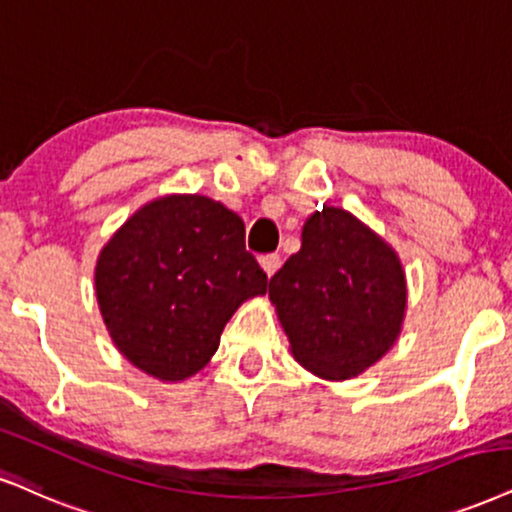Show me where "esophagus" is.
I'll return each instance as SVG.
<instances>
[{
  "label": "esophagus",
  "instance_id": "34e87169",
  "mask_svg": "<svg viewBox=\"0 0 512 512\" xmlns=\"http://www.w3.org/2000/svg\"><path fill=\"white\" fill-rule=\"evenodd\" d=\"M280 256L277 254H266V256H261V268L266 270V275L268 277H273L275 273H277V268H280Z\"/></svg>",
  "mask_w": 512,
  "mask_h": 512
}]
</instances>
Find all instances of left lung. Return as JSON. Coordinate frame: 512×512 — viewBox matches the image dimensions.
Instances as JSON below:
<instances>
[{"mask_svg":"<svg viewBox=\"0 0 512 512\" xmlns=\"http://www.w3.org/2000/svg\"><path fill=\"white\" fill-rule=\"evenodd\" d=\"M268 296L294 358L323 380H351L394 346L406 315L401 258L349 211L323 206Z\"/></svg>","mask_w":512,"mask_h":512,"instance_id":"left-lung-1","label":"left lung"}]
</instances>
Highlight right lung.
Masks as SVG:
<instances>
[{
  "instance_id": "1",
  "label": "right lung",
  "mask_w": 512,
  "mask_h": 512,
  "mask_svg": "<svg viewBox=\"0 0 512 512\" xmlns=\"http://www.w3.org/2000/svg\"><path fill=\"white\" fill-rule=\"evenodd\" d=\"M268 275L244 246V220L201 194H168L118 227L94 268L99 311L116 349L161 382L211 361L220 334Z\"/></svg>"
}]
</instances>
